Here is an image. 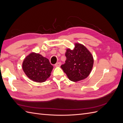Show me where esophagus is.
Instances as JSON below:
<instances>
[{"label":"esophagus","mask_w":123,"mask_h":123,"mask_svg":"<svg viewBox=\"0 0 123 123\" xmlns=\"http://www.w3.org/2000/svg\"><path fill=\"white\" fill-rule=\"evenodd\" d=\"M61 65V62H57V63L55 65V66L56 67H60Z\"/></svg>","instance_id":"34e87169"}]
</instances>
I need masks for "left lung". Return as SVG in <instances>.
<instances>
[{
	"mask_svg": "<svg viewBox=\"0 0 123 123\" xmlns=\"http://www.w3.org/2000/svg\"><path fill=\"white\" fill-rule=\"evenodd\" d=\"M65 55L66 60L61 68L69 79L77 82L89 76L93 66L94 59L85 46L79 43H74V49H67Z\"/></svg>",
	"mask_w": 123,
	"mask_h": 123,
	"instance_id": "1",
	"label": "left lung"
}]
</instances>
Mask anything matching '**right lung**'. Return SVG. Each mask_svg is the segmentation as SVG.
Wrapping results in <instances>:
<instances>
[{
  "instance_id": "1",
  "label": "right lung",
  "mask_w": 123,
  "mask_h": 123,
  "mask_svg": "<svg viewBox=\"0 0 123 123\" xmlns=\"http://www.w3.org/2000/svg\"><path fill=\"white\" fill-rule=\"evenodd\" d=\"M22 69L29 79L41 83L45 82L50 77L53 66L47 58L32 52L24 59Z\"/></svg>"
}]
</instances>
